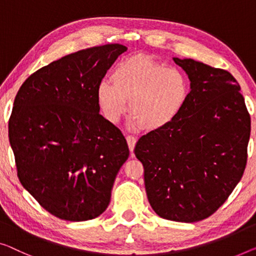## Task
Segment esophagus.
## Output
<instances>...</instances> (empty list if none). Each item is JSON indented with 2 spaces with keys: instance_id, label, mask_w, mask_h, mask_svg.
Segmentation results:
<instances>
[{
  "instance_id": "obj_1",
  "label": "esophagus",
  "mask_w": 256,
  "mask_h": 256,
  "mask_svg": "<svg viewBox=\"0 0 256 256\" xmlns=\"http://www.w3.org/2000/svg\"><path fill=\"white\" fill-rule=\"evenodd\" d=\"M126 141H128V148L131 152H133V150H134V146L136 144V138L134 136H126Z\"/></svg>"
}]
</instances>
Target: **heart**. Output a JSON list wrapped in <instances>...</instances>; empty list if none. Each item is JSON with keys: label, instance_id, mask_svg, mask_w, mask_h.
Masks as SVG:
<instances>
[{"label": "heart", "instance_id": "obj_1", "mask_svg": "<svg viewBox=\"0 0 256 256\" xmlns=\"http://www.w3.org/2000/svg\"><path fill=\"white\" fill-rule=\"evenodd\" d=\"M190 82L184 72L144 55L122 60L112 74V82L101 80L96 100L102 115L117 123L128 109L133 126L154 131L169 125L184 109Z\"/></svg>", "mask_w": 256, "mask_h": 256}]
</instances>
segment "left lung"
Wrapping results in <instances>:
<instances>
[{"instance_id": "1", "label": "left lung", "mask_w": 256, "mask_h": 256, "mask_svg": "<svg viewBox=\"0 0 256 256\" xmlns=\"http://www.w3.org/2000/svg\"><path fill=\"white\" fill-rule=\"evenodd\" d=\"M174 60L190 80L188 101L169 125L141 136L134 154L154 212L193 223L212 215L242 179L250 116L230 72L190 58Z\"/></svg>"}]
</instances>
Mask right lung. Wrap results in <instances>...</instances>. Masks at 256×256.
I'll return each mask as SVG.
<instances>
[{
	"label": "right lung",
	"instance_id": "add662e5",
	"mask_svg": "<svg viewBox=\"0 0 256 256\" xmlns=\"http://www.w3.org/2000/svg\"><path fill=\"white\" fill-rule=\"evenodd\" d=\"M126 47L82 49L22 82L9 118L20 184L52 215L80 222L104 212L130 154L120 130L100 115L96 86Z\"/></svg>",
	"mask_w": 256,
	"mask_h": 256
}]
</instances>
